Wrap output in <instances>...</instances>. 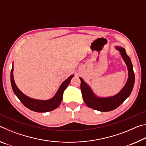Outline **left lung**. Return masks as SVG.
<instances>
[{"mask_svg":"<svg viewBox=\"0 0 146 146\" xmlns=\"http://www.w3.org/2000/svg\"><path fill=\"white\" fill-rule=\"evenodd\" d=\"M116 49L119 51L123 61L126 64L128 70V78L124 87L117 95L110 97H98L93 92L91 88L81 77L80 89L84 101L89 108L99 111L107 112L114 110L120 106L130 95L135 84V73L133 65L129 56L127 55L124 48L120 46H116Z\"/></svg>","mask_w":146,"mask_h":146,"instance_id":"8db88e82","label":"left lung"}]
</instances>
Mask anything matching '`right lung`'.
Returning <instances> with one entry per match:
<instances>
[{
	"label": "right lung",
	"instance_id": "right-lung-1",
	"mask_svg": "<svg viewBox=\"0 0 146 146\" xmlns=\"http://www.w3.org/2000/svg\"><path fill=\"white\" fill-rule=\"evenodd\" d=\"M74 76V75H71L66 79V80L62 83L60 87H59L57 92L56 93L54 97L49 100H37L33 99L30 97H28L22 92L17 87L15 82L13 78V66H12V69L11 71V84L13 91L15 95L18 97L20 101L23 104L28 108L29 110L38 113H45L51 111L55 110L59 106L62 100V96L64 90L68 87L70 81Z\"/></svg>",
	"mask_w": 146,
	"mask_h": 146
}]
</instances>
